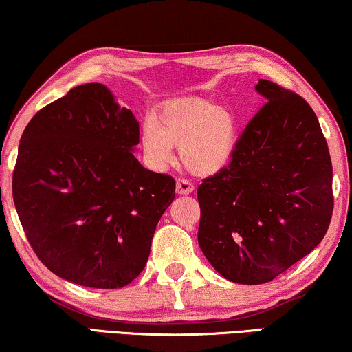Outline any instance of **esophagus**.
I'll return each mask as SVG.
<instances>
[{
	"label": "esophagus",
	"mask_w": 352,
	"mask_h": 352,
	"mask_svg": "<svg viewBox=\"0 0 352 352\" xmlns=\"http://www.w3.org/2000/svg\"><path fill=\"white\" fill-rule=\"evenodd\" d=\"M194 184L189 179H186V177H179L176 182V192L177 194H190V192H194Z\"/></svg>",
	"instance_id": "esophagus-1"
}]
</instances>
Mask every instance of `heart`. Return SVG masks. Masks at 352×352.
<instances>
[{"label": "heart", "instance_id": "heart-1", "mask_svg": "<svg viewBox=\"0 0 352 352\" xmlns=\"http://www.w3.org/2000/svg\"><path fill=\"white\" fill-rule=\"evenodd\" d=\"M142 155L157 171L181 162L194 175L206 176L228 165L237 146V118L228 107H216L204 99H179L166 104L155 117H147L141 128Z\"/></svg>", "mask_w": 352, "mask_h": 352}]
</instances>
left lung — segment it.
Returning a JSON list of instances; mask_svg holds the SVG:
<instances>
[{"label": "left lung", "mask_w": 352, "mask_h": 352, "mask_svg": "<svg viewBox=\"0 0 352 352\" xmlns=\"http://www.w3.org/2000/svg\"><path fill=\"white\" fill-rule=\"evenodd\" d=\"M267 100L230 163L197 189L199 245L235 283L271 282L325 237L333 213L331 160L319 120L300 94L269 80Z\"/></svg>", "instance_id": "8db88e82"}]
</instances>
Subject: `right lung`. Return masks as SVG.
I'll return each instance as SVG.
<instances>
[{
  "instance_id": "1",
  "label": "right lung",
  "mask_w": 352,
  "mask_h": 352,
  "mask_svg": "<svg viewBox=\"0 0 352 352\" xmlns=\"http://www.w3.org/2000/svg\"><path fill=\"white\" fill-rule=\"evenodd\" d=\"M139 123L100 83L38 110L19 144L12 197L38 259L65 280L122 288L146 266L176 181L146 170Z\"/></svg>"
}]
</instances>
